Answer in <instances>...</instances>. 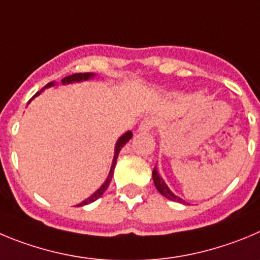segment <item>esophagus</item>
Segmentation results:
<instances>
[{"label":"esophagus","mask_w":260,"mask_h":260,"mask_svg":"<svg viewBox=\"0 0 260 260\" xmlns=\"http://www.w3.org/2000/svg\"><path fill=\"white\" fill-rule=\"evenodd\" d=\"M154 125H155V120H154V119L145 118L144 120L140 123L139 131L140 132H149V131L154 127Z\"/></svg>","instance_id":"esophagus-1"}]
</instances>
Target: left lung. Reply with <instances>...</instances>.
I'll list each match as a JSON object with an SVG mask.
<instances>
[{
	"label": "left lung",
	"instance_id": "8db88e82",
	"mask_svg": "<svg viewBox=\"0 0 260 260\" xmlns=\"http://www.w3.org/2000/svg\"><path fill=\"white\" fill-rule=\"evenodd\" d=\"M153 181H154V185H155V188L158 189V191L160 194H162L163 197H166L167 200H171V201H175V202H179V203H186L185 201L182 200V198L177 197L176 194H174L172 191H171V189L168 188V185L166 184L165 180L162 179V176L159 175L158 170H156V166L154 167L153 170Z\"/></svg>",
	"mask_w": 260,
	"mask_h": 260
}]
</instances>
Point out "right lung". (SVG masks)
Here are the masks:
<instances>
[{
  "label": "right lung",
  "instance_id": "obj_1",
  "mask_svg": "<svg viewBox=\"0 0 260 260\" xmlns=\"http://www.w3.org/2000/svg\"><path fill=\"white\" fill-rule=\"evenodd\" d=\"M95 76V74H93V72H84V74H74V75H70V76H66L64 79H62V84L63 85H69V84H74V83H81V81H86V80H90V79H93ZM55 85V81H51V83L46 84L45 86H44V89H46V88H50V86H54ZM41 89L40 92H37L36 94L34 95V97L28 101V104L34 100L35 97H37V95H40L41 93H43V90ZM132 132L131 131H127V132L124 133V135H121L120 137L118 139V141H116L115 144V151H114V158H113V163H111V168H110V172H109V176H107V179L105 180V182L102 184L100 188L97 189V190L94 191V193L92 194V196H89L88 198H85V200L83 201V202H80L79 205H76L78 207H80V206H85V205H89V203L94 202V201H97L98 198L101 197L102 194L106 191V189L109 188L110 185V181H111V179H113V175H114V168H115V165H116V159H118V155L119 153H120L121 147L124 146L125 144H127L128 141H129L131 139H132Z\"/></svg>",
  "mask_w": 260,
  "mask_h": 260
}]
</instances>
